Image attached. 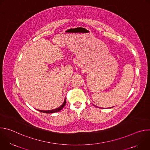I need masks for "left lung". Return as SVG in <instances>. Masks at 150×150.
I'll return each instance as SVG.
<instances>
[{
	"mask_svg": "<svg viewBox=\"0 0 150 150\" xmlns=\"http://www.w3.org/2000/svg\"><path fill=\"white\" fill-rule=\"evenodd\" d=\"M93 105H94V104H93ZM94 105V106H95V107H96V108H97V106H96V105ZM112 108H113V107H112Z\"/></svg>",
	"mask_w": 150,
	"mask_h": 150,
	"instance_id": "8db88e82",
	"label": "left lung"
}]
</instances>
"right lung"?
<instances>
[{
    "instance_id": "obj_1",
    "label": "right lung",
    "mask_w": 150,
    "mask_h": 150,
    "mask_svg": "<svg viewBox=\"0 0 150 150\" xmlns=\"http://www.w3.org/2000/svg\"><path fill=\"white\" fill-rule=\"evenodd\" d=\"M65 104H66V98H65V100H64L63 104L57 109H55L53 110H37H37L40 112H42L45 113H56V112H57L61 110L64 108V106L65 105Z\"/></svg>"
}]
</instances>
